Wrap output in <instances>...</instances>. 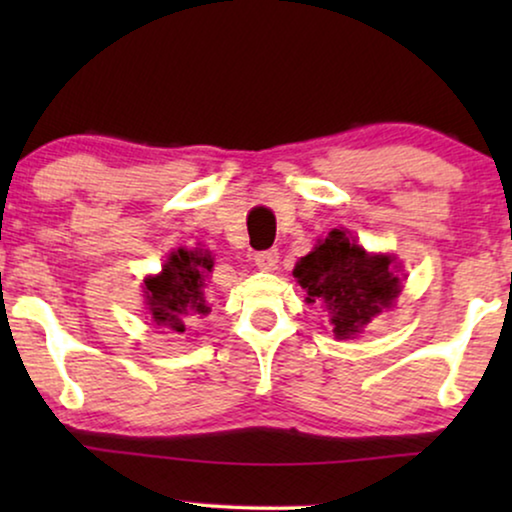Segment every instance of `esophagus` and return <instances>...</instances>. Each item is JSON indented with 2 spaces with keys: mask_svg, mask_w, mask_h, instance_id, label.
<instances>
[{
  "mask_svg": "<svg viewBox=\"0 0 512 512\" xmlns=\"http://www.w3.org/2000/svg\"><path fill=\"white\" fill-rule=\"evenodd\" d=\"M254 261H256L258 268L270 272V270L277 268L279 254H277V249H265V251H258V254L254 256Z\"/></svg>",
  "mask_w": 512,
  "mask_h": 512,
  "instance_id": "1",
  "label": "esophagus"
}]
</instances>
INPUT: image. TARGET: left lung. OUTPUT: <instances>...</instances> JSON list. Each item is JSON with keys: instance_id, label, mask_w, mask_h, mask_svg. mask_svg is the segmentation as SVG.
<instances>
[{"instance_id": "obj_1", "label": "left lung", "mask_w": 512, "mask_h": 512, "mask_svg": "<svg viewBox=\"0 0 512 512\" xmlns=\"http://www.w3.org/2000/svg\"><path fill=\"white\" fill-rule=\"evenodd\" d=\"M398 268L396 256L368 254L345 230L333 228L300 258L293 277L307 291V303L328 312L335 338L347 340L396 303L401 293Z\"/></svg>"}]
</instances>
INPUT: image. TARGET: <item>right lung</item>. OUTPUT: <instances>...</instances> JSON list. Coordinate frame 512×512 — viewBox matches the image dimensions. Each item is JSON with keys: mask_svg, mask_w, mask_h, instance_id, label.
I'll return each instance as SVG.
<instances>
[{"mask_svg": "<svg viewBox=\"0 0 512 512\" xmlns=\"http://www.w3.org/2000/svg\"><path fill=\"white\" fill-rule=\"evenodd\" d=\"M214 268L209 249L179 247L167 256L158 275L144 279V305L151 321L174 333H186L195 319L207 317L205 282Z\"/></svg>", "mask_w": 512, "mask_h": 512, "instance_id": "right-lung-1", "label": "right lung"}]
</instances>
